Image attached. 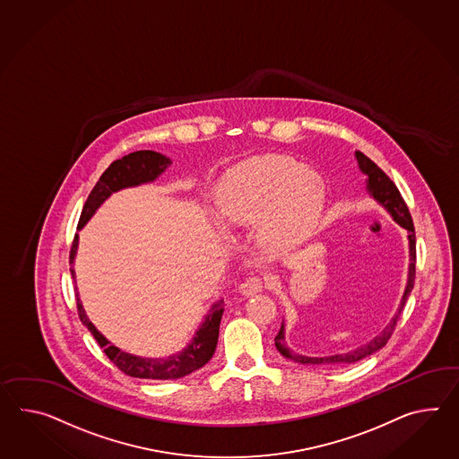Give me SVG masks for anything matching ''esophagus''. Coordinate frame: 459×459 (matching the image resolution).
I'll use <instances>...</instances> for the list:
<instances>
[{
    "instance_id": "obj_1",
    "label": "esophagus",
    "mask_w": 459,
    "mask_h": 459,
    "mask_svg": "<svg viewBox=\"0 0 459 459\" xmlns=\"http://www.w3.org/2000/svg\"><path fill=\"white\" fill-rule=\"evenodd\" d=\"M238 290H240L244 297H252V295H255L258 291L264 290V280L260 279V277H248V279L244 280L240 283Z\"/></svg>"
}]
</instances>
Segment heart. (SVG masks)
<instances>
[{
	"instance_id": "obj_1",
	"label": "heart",
	"mask_w": 459,
	"mask_h": 459,
	"mask_svg": "<svg viewBox=\"0 0 459 459\" xmlns=\"http://www.w3.org/2000/svg\"><path fill=\"white\" fill-rule=\"evenodd\" d=\"M325 180L290 157L250 159L219 182L213 209L227 225L258 224L262 244L285 252L312 237L324 212Z\"/></svg>"
}]
</instances>
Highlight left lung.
I'll use <instances>...</instances> for the list:
<instances>
[{
	"label": "left lung",
	"instance_id": "8db88e82",
	"mask_svg": "<svg viewBox=\"0 0 459 459\" xmlns=\"http://www.w3.org/2000/svg\"><path fill=\"white\" fill-rule=\"evenodd\" d=\"M357 157L358 169L361 170V174H365L367 178V192L369 197H373L375 201L380 204L381 207L390 213L393 221L396 224L408 230V247H410V267H408V280H406V287L403 291L402 302L398 305V310L393 315L390 324L386 325L381 330L378 335L375 336L373 340H369L368 343L361 345V347L353 348L345 353H338V355H330V357H305V355H299L293 350L289 348L287 342H285V324L281 322L280 326L279 335L275 336V347L280 351V355L289 358L291 361L302 363V365H350L359 361L363 358L369 357L373 353H377L380 348L386 345L388 338L392 336L393 330L396 326V322L402 315L403 307L408 300L410 293L413 290L414 285V264H416V240H414V227L413 221L410 211L406 207V204L403 201L400 190L396 189V186L393 184L390 178L381 170L371 159L365 156L363 152L357 151L355 152Z\"/></svg>",
	"mask_w": 459,
	"mask_h": 459
}]
</instances>
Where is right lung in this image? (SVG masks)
I'll use <instances>...</instances> for the list:
<instances>
[{"label":"right lung","instance_id":"1","mask_svg":"<svg viewBox=\"0 0 459 459\" xmlns=\"http://www.w3.org/2000/svg\"><path fill=\"white\" fill-rule=\"evenodd\" d=\"M170 164L172 162L169 157L162 156L154 151H135L133 154H127L123 159L114 160L111 166L104 170L101 179L98 180L94 189L91 190L90 197L84 204L79 217L78 230L90 222L91 217L104 202L111 197L114 192L154 182L162 172H166V169ZM78 246L79 235L76 234L71 247V257H69L71 275L74 279V283H76V273L73 265L78 254ZM76 300H78L81 322L90 330L91 335L96 338V342L101 345V348H104V353L112 363L126 375L134 378H144V380H178L182 377H187L195 369L202 368L212 358L217 347L219 326H221L225 307L224 300H217L211 305L201 326L195 330L189 343L180 351L172 353L169 357L149 358L137 357L112 345L111 342L102 335L88 318L86 310L79 299L78 289H76Z\"/></svg>","mask_w":459,"mask_h":459}]
</instances>
